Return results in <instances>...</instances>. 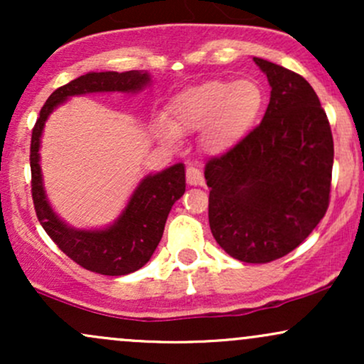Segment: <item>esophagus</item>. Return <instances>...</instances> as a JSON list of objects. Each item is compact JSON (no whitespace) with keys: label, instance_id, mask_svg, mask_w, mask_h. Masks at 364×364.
<instances>
[{"label":"esophagus","instance_id":"1","mask_svg":"<svg viewBox=\"0 0 364 364\" xmlns=\"http://www.w3.org/2000/svg\"><path fill=\"white\" fill-rule=\"evenodd\" d=\"M186 183H188V185H191V186L203 185L202 173H200V171L196 169V168H193V166L186 168Z\"/></svg>","mask_w":364,"mask_h":364}]
</instances>
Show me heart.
I'll return each instance as SVG.
<instances>
[{
	"label": "heart",
	"mask_w": 364,
	"mask_h": 364,
	"mask_svg": "<svg viewBox=\"0 0 364 364\" xmlns=\"http://www.w3.org/2000/svg\"><path fill=\"white\" fill-rule=\"evenodd\" d=\"M265 104V92L253 78L207 80L179 92L168 104V124L157 133L168 144L179 135L203 132L202 145L210 154L235 149L252 132Z\"/></svg>",
	"instance_id": "heart-1"
}]
</instances>
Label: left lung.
<instances>
[{"instance_id":"8db88e82","label":"left lung","mask_w":364,"mask_h":364,"mask_svg":"<svg viewBox=\"0 0 364 364\" xmlns=\"http://www.w3.org/2000/svg\"><path fill=\"white\" fill-rule=\"evenodd\" d=\"M269 78L262 123L205 164L208 224L225 253L267 263L291 253L330 202L333 139L318 95L301 75L253 58Z\"/></svg>"}]
</instances>
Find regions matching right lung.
I'll use <instances>...</instances> for the list:
<instances>
[{
    "label": "right lung",
    "instance_id": "right-lung-1",
    "mask_svg": "<svg viewBox=\"0 0 364 364\" xmlns=\"http://www.w3.org/2000/svg\"><path fill=\"white\" fill-rule=\"evenodd\" d=\"M149 82V75L136 70L82 75L49 95L32 128L31 186L37 219L58 248L90 272L127 275L150 260L164 232L171 207L185 193V166L174 164L162 173L145 178L111 228L102 231H78L58 219L46 200L39 166L41 133L54 107L72 95L90 92H135Z\"/></svg>",
    "mask_w": 364,
    "mask_h": 364
}]
</instances>
